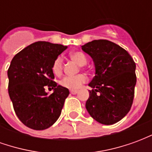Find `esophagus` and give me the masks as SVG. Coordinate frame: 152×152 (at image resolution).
Masks as SVG:
<instances>
[{
    "label": "esophagus",
    "mask_w": 152,
    "mask_h": 152,
    "mask_svg": "<svg viewBox=\"0 0 152 152\" xmlns=\"http://www.w3.org/2000/svg\"><path fill=\"white\" fill-rule=\"evenodd\" d=\"M70 93L72 94H76L78 93V90H70Z\"/></svg>",
    "instance_id": "obj_1"
}]
</instances>
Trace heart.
<instances>
[{"instance_id": "1", "label": "heart", "mask_w": 152, "mask_h": 152, "mask_svg": "<svg viewBox=\"0 0 152 152\" xmlns=\"http://www.w3.org/2000/svg\"><path fill=\"white\" fill-rule=\"evenodd\" d=\"M70 58L75 61L80 66H85L87 63V58L82 53L79 51L72 52L70 53ZM63 70V59L61 57H58L56 59L53 61L52 65V71L54 75H60ZM87 78L84 74H79L75 76H65L61 80V86L65 87L66 89L71 90H76L80 87V86L86 82Z\"/></svg>"}]
</instances>
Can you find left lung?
I'll use <instances>...</instances> for the list:
<instances>
[{
  "label": "left lung",
  "mask_w": 152,
  "mask_h": 152,
  "mask_svg": "<svg viewBox=\"0 0 152 152\" xmlns=\"http://www.w3.org/2000/svg\"><path fill=\"white\" fill-rule=\"evenodd\" d=\"M92 58L95 76L89 86L86 107L102 124H113L129 112L136 85V64L127 51L107 40H94L81 46Z\"/></svg>",
  "instance_id": "obj_1"
}]
</instances>
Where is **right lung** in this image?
<instances>
[{"mask_svg": "<svg viewBox=\"0 0 152 152\" xmlns=\"http://www.w3.org/2000/svg\"><path fill=\"white\" fill-rule=\"evenodd\" d=\"M67 46L37 41L15 55L9 67L8 92L22 123L35 130L53 125L60 116L69 90L54 82L52 65ZM54 89L49 96L44 87Z\"/></svg>", "mask_w": 152, "mask_h": 152, "instance_id": "obj_1", "label": "right lung"}]
</instances>
